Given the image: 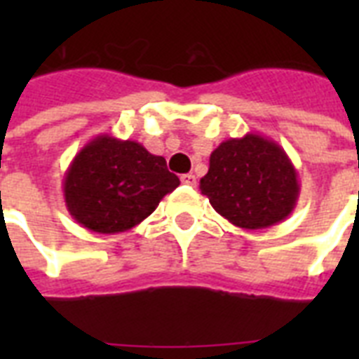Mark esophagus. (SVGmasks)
Instances as JSON below:
<instances>
[{
	"mask_svg": "<svg viewBox=\"0 0 359 359\" xmlns=\"http://www.w3.org/2000/svg\"><path fill=\"white\" fill-rule=\"evenodd\" d=\"M180 182L186 186H196L197 179H196V175H191V173H184V175H180Z\"/></svg>",
	"mask_w": 359,
	"mask_h": 359,
	"instance_id": "esophagus-1",
	"label": "esophagus"
}]
</instances>
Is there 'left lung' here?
I'll return each instance as SVG.
<instances>
[{"mask_svg":"<svg viewBox=\"0 0 359 359\" xmlns=\"http://www.w3.org/2000/svg\"><path fill=\"white\" fill-rule=\"evenodd\" d=\"M199 190L219 216L242 229H266L296 207L300 182L287 152L259 134L231 137L210 154Z\"/></svg>","mask_w":359,"mask_h":359,"instance_id":"obj_1","label":"left lung"}]
</instances>
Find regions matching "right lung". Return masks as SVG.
<instances>
[{"label":"right lung","instance_id":"1","mask_svg":"<svg viewBox=\"0 0 359 359\" xmlns=\"http://www.w3.org/2000/svg\"><path fill=\"white\" fill-rule=\"evenodd\" d=\"M179 184L165 158L154 156L137 141L102 134L70 162L63 196L67 210L81 227L115 235L151 216Z\"/></svg>","mask_w":359,"mask_h":359}]
</instances>
